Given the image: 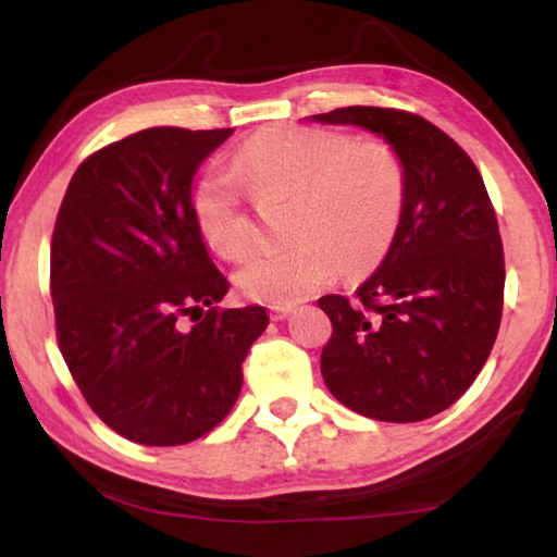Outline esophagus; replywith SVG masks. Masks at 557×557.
Here are the masks:
<instances>
[{
  "instance_id": "esophagus-1",
  "label": "esophagus",
  "mask_w": 557,
  "mask_h": 557,
  "mask_svg": "<svg viewBox=\"0 0 557 557\" xmlns=\"http://www.w3.org/2000/svg\"><path fill=\"white\" fill-rule=\"evenodd\" d=\"M292 314V305H275L270 309V317L275 319V322H282V319H287Z\"/></svg>"
}]
</instances>
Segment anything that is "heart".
Wrapping results in <instances>:
<instances>
[{"label":"heart","mask_w":557,"mask_h":557,"mask_svg":"<svg viewBox=\"0 0 557 557\" xmlns=\"http://www.w3.org/2000/svg\"><path fill=\"white\" fill-rule=\"evenodd\" d=\"M233 172L262 199H289V243L258 250L235 270L245 297L289 305L334 280L379 265L400 228L408 178L395 149L344 132L270 125L235 149ZM203 240L223 258H240L252 221L231 176L209 172L191 194Z\"/></svg>","instance_id":"obj_1"}]
</instances>
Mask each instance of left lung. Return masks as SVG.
Instances as JSON below:
<instances>
[{"label": "left lung", "mask_w": 557, "mask_h": 557, "mask_svg": "<svg viewBox=\"0 0 557 557\" xmlns=\"http://www.w3.org/2000/svg\"><path fill=\"white\" fill-rule=\"evenodd\" d=\"M314 120L379 132L408 178L383 265L351 299H319L332 319L324 383L366 418L428 420L474 383L502 324L506 268L494 203L465 149L414 112L351 106Z\"/></svg>", "instance_id": "1"}]
</instances>
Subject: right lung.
<instances>
[{
	"instance_id": "right-lung-1",
	"label": "right lung",
	"mask_w": 557,
	"mask_h": 557,
	"mask_svg": "<svg viewBox=\"0 0 557 557\" xmlns=\"http://www.w3.org/2000/svg\"><path fill=\"white\" fill-rule=\"evenodd\" d=\"M231 132L149 127L106 145L55 215V342L92 412L137 445H186L219 425L268 326L262 307H215L228 280L191 209L196 169Z\"/></svg>"
}]
</instances>
